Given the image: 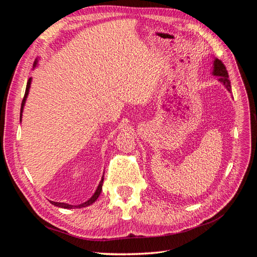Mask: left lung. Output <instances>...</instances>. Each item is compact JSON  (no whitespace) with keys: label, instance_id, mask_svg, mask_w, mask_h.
I'll return each mask as SVG.
<instances>
[{"label":"left lung","instance_id":"left-lung-1","mask_svg":"<svg viewBox=\"0 0 257 257\" xmlns=\"http://www.w3.org/2000/svg\"><path fill=\"white\" fill-rule=\"evenodd\" d=\"M211 74L213 76L217 77V81L224 85V88L226 89L229 93H231V87H230V81L228 79V74L226 71V67L222 63V62L213 58V65H212V72Z\"/></svg>","mask_w":257,"mask_h":257}]
</instances>
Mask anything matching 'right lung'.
Instances as JSON below:
<instances>
[{
    "instance_id": "1",
    "label": "right lung",
    "mask_w": 257,
    "mask_h": 257,
    "mask_svg": "<svg viewBox=\"0 0 257 257\" xmlns=\"http://www.w3.org/2000/svg\"><path fill=\"white\" fill-rule=\"evenodd\" d=\"M38 60L40 59H36L34 64H33V69L36 68V66L38 65ZM31 83H32V78H30L28 80V83H27V89H26V93H25V97H23L22 99V104H21V109H20V121L22 119V112H23V108H25V105H26V102H27V98H28V95H29V92H30V87H31ZM103 182H104V175L102 177V180L99 181V184L97 186L96 191L94 192V194H93L92 197L90 199H88L87 201H84V203L80 204V205H69V204H65V203H57V201H52L50 200V203L53 205V206H57V207H60V208H64V209H75V208H83V207H87V206H90L92 205L94 201L98 198L100 192H102V186H103Z\"/></svg>"
}]
</instances>
